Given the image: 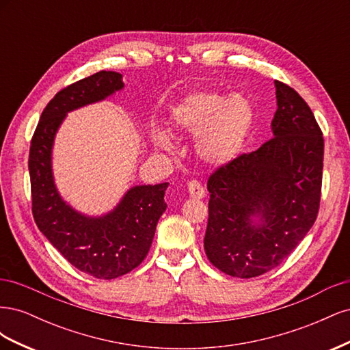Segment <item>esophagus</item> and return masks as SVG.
<instances>
[{"label":"esophagus","mask_w":350,"mask_h":350,"mask_svg":"<svg viewBox=\"0 0 350 350\" xmlns=\"http://www.w3.org/2000/svg\"><path fill=\"white\" fill-rule=\"evenodd\" d=\"M188 193L193 198H203L204 197V188L201 185L198 181H189L188 183Z\"/></svg>","instance_id":"34e87169"}]
</instances>
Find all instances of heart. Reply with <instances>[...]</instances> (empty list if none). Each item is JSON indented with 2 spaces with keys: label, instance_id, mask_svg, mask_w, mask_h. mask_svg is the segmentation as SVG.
Segmentation results:
<instances>
[{
  "label": "heart",
  "instance_id": "b5f03b06",
  "mask_svg": "<svg viewBox=\"0 0 350 350\" xmlns=\"http://www.w3.org/2000/svg\"><path fill=\"white\" fill-rule=\"evenodd\" d=\"M174 129L196 137V153L210 166L226 165L239 154L254 124L251 102L242 94L225 96L216 92H197L178 102L171 112ZM154 142L162 149L171 147V137L157 131Z\"/></svg>",
  "mask_w": 350,
  "mask_h": 350
}]
</instances>
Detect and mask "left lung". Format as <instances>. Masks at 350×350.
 <instances>
[{
  "label": "left lung",
  "instance_id": "obj_1",
  "mask_svg": "<svg viewBox=\"0 0 350 350\" xmlns=\"http://www.w3.org/2000/svg\"><path fill=\"white\" fill-rule=\"evenodd\" d=\"M273 137L219 166L207 179L204 250L229 276L250 279L278 267L308 234L320 210L324 139L295 89L274 81ZM252 215L262 224L252 226Z\"/></svg>",
  "mask_w": 350,
  "mask_h": 350
}]
</instances>
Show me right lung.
Wrapping results in <instances>:
<instances>
[{
    "label": "right lung",
    "instance_id": "obj_1",
    "mask_svg": "<svg viewBox=\"0 0 350 350\" xmlns=\"http://www.w3.org/2000/svg\"><path fill=\"white\" fill-rule=\"evenodd\" d=\"M122 88L120 72L99 71L59 90L42 112L29 150L31 213L39 230L74 267L105 280L130 273L149 254L157 220L166 210L167 183L134 187L109 215L86 217L58 196L51 149L67 112Z\"/></svg>",
    "mask_w": 350,
    "mask_h": 350
}]
</instances>
